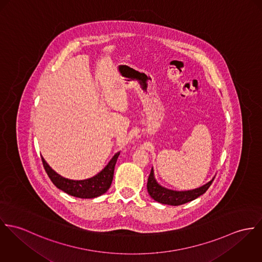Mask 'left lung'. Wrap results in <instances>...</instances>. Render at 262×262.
Returning <instances> with one entry per match:
<instances>
[{
	"mask_svg": "<svg viewBox=\"0 0 262 262\" xmlns=\"http://www.w3.org/2000/svg\"><path fill=\"white\" fill-rule=\"evenodd\" d=\"M215 177L212 178L208 183H206L203 186L193 189V190H188V191H174L168 188H165L161 186L154 174V169L151 168L150 174L148 176L147 179V193L149 196L157 202L161 204H166V205H172V206H179L183 204L191 202L201 195L208 190V188L211 186L213 180Z\"/></svg>",
	"mask_w": 262,
	"mask_h": 262,
	"instance_id": "obj_1",
	"label": "left lung"
}]
</instances>
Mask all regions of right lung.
Returning <instances> with one entry per match:
<instances>
[{
	"instance_id": "add662e5",
	"label": "right lung",
	"mask_w": 262,
	"mask_h": 262,
	"mask_svg": "<svg viewBox=\"0 0 262 262\" xmlns=\"http://www.w3.org/2000/svg\"><path fill=\"white\" fill-rule=\"evenodd\" d=\"M118 156L119 151L113 157L104 169H102L98 174L85 180H70L60 176L52 170L43 157L42 163L48 177L58 189L73 197L92 199L104 194L110 189L114 179V172Z\"/></svg>"
}]
</instances>
